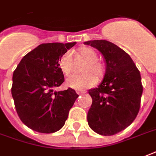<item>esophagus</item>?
Listing matches in <instances>:
<instances>
[{
  "mask_svg": "<svg viewBox=\"0 0 156 156\" xmlns=\"http://www.w3.org/2000/svg\"><path fill=\"white\" fill-rule=\"evenodd\" d=\"M76 92H77L78 95H83V94H85L86 91L85 90H77Z\"/></svg>",
  "mask_w": 156,
  "mask_h": 156,
  "instance_id": "obj_1",
  "label": "esophagus"
}]
</instances>
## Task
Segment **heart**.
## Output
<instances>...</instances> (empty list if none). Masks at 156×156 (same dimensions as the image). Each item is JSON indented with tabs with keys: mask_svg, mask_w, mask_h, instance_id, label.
<instances>
[{
	"mask_svg": "<svg viewBox=\"0 0 156 156\" xmlns=\"http://www.w3.org/2000/svg\"><path fill=\"white\" fill-rule=\"evenodd\" d=\"M78 54L83 58H84L87 63L84 65L83 71H87L83 73H75L69 76L66 82V86L74 90H83L90 88L95 85L97 83V78H102L104 75L105 69L101 62L97 61V53L90 48L82 47L78 49ZM73 59L72 53L70 52H66L59 59V68L62 71L65 75H69L72 70ZM88 71L92 72L93 73L88 72Z\"/></svg>",
	"mask_w": 156,
	"mask_h": 156,
	"instance_id": "obj_1",
	"label": "heart"
}]
</instances>
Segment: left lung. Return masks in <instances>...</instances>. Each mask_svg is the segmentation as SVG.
Returning a JSON list of instances; mask_svg holds the SVG:
<instances>
[{"mask_svg":"<svg viewBox=\"0 0 156 156\" xmlns=\"http://www.w3.org/2000/svg\"><path fill=\"white\" fill-rule=\"evenodd\" d=\"M84 44L100 51L106 65L101 83L88 91L92 98L88 125L100 135H113L127 128L138 115L143 94L140 72L129 55L112 43L90 40Z\"/></svg>","mask_w":156,"mask_h":156,"instance_id":"obj_1","label":"left lung"}]
</instances>
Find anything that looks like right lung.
Wrapping results in <instances>:
<instances>
[{
    "label": "right lung",
    "instance_id": "right-lung-1",
    "mask_svg": "<svg viewBox=\"0 0 156 156\" xmlns=\"http://www.w3.org/2000/svg\"><path fill=\"white\" fill-rule=\"evenodd\" d=\"M76 42L39 45L23 56L13 74L11 93L16 111L26 126L40 133L60 130L78 95L69 88H54L65 81L59 59Z\"/></svg>",
    "mask_w": 156,
    "mask_h": 156
}]
</instances>
